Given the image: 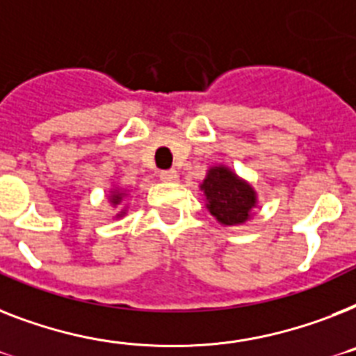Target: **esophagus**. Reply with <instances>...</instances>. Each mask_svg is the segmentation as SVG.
<instances>
[{"instance_id":"34e87169","label":"esophagus","mask_w":356,"mask_h":356,"mask_svg":"<svg viewBox=\"0 0 356 356\" xmlns=\"http://www.w3.org/2000/svg\"><path fill=\"white\" fill-rule=\"evenodd\" d=\"M161 179H163L164 183H177L179 173L175 170H166V172H161Z\"/></svg>"}]
</instances>
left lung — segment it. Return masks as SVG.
Instances as JSON below:
<instances>
[{"label":"left lung","mask_w":356,"mask_h":356,"mask_svg":"<svg viewBox=\"0 0 356 356\" xmlns=\"http://www.w3.org/2000/svg\"><path fill=\"white\" fill-rule=\"evenodd\" d=\"M208 212L225 227L243 225L258 207V193L252 184L241 179L225 164L212 166L201 183Z\"/></svg>","instance_id":"8db88e82"}]
</instances>
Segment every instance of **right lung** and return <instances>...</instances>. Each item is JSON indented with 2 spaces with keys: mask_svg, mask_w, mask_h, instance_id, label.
<instances>
[{
  "mask_svg": "<svg viewBox=\"0 0 356 356\" xmlns=\"http://www.w3.org/2000/svg\"><path fill=\"white\" fill-rule=\"evenodd\" d=\"M126 197H128V190H122V188H113L111 193H109V203L113 204V208L120 207V210H118L117 216H115L117 219L124 218V216H126V212H128V208L122 204V201Z\"/></svg>",
  "mask_w": 356,
  "mask_h": 356,
  "instance_id": "1",
  "label": "right lung"
}]
</instances>
